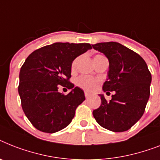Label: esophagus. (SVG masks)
<instances>
[{
	"label": "esophagus",
	"mask_w": 160,
	"mask_h": 160,
	"mask_svg": "<svg viewBox=\"0 0 160 160\" xmlns=\"http://www.w3.org/2000/svg\"><path fill=\"white\" fill-rule=\"evenodd\" d=\"M84 95H85V98L88 99V98H89L90 97H91V93H89V92L85 91V92H84Z\"/></svg>",
	"instance_id": "esophagus-1"
}]
</instances>
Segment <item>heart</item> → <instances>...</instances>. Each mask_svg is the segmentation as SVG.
<instances>
[{
    "label": "heart",
    "instance_id": "obj_1",
    "mask_svg": "<svg viewBox=\"0 0 160 160\" xmlns=\"http://www.w3.org/2000/svg\"><path fill=\"white\" fill-rule=\"evenodd\" d=\"M76 66V60L74 61L72 63V68H75ZM77 84L79 86L82 87L85 89H89V90H92L96 87V84L98 83V80L95 78L91 77L89 76H81L78 78L77 81H76Z\"/></svg>",
    "mask_w": 160,
    "mask_h": 160
}]
</instances>
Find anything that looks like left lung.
<instances>
[{"label":"left lung","mask_w":160,"mask_h":160,"mask_svg":"<svg viewBox=\"0 0 160 160\" xmlns=\"http://www.w3.org/2000/svg\"><path fill=\"white\" fill-rule=\"evenodd\" d=\"M92 47L103 53L109 62L102 90L115 91L110 101L103 94H98L101 105L93 111V118L105 129L126 132L144 114L150 98L151 74L143 58L122 44L99 42Z\"/></svg>","instance_id":"left-lung-1"}]
</instances>
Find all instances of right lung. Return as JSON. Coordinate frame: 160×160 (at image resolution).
I'll return each mask as SVG.
<instances>
[{"mask_svg": "<svg viewBox=\"0 0 160 160\" xmlns=\"http://www.w3.org/2000/svg\"><path fill=\"white\" fill-rule=\"evenodd\" d=\"M91 48L89 43L55 42L34 51L25 60L18 91L24 114L35 128L55 133L71 123L76 108L85 99L82 89L69 81L72 62ZM59 84H67L71 92L59 93Z\"/></svg>", "mask_w": 160, "mask_h": 160, "instance_id": "add662e5", "label": "right lung"}]
</instances>
